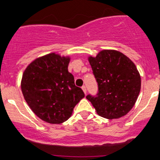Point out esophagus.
Here are the masks:
<instances>
[{"instance_id":"obj_1","label":"esophagus","mask_w":160,"mask_h":160,"mask_svg":"<svg viewBox=\"0 0 160 160\" xmlns=\"http://www.w3.org/2000/svg\"><path fill=\"white\" fill-rule=\"evenodd\" d=\"M82 89H83L84 94H87V88H86L85 86H83V87H82Z\"/></svg>"}]
</instances>
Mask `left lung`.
Returning <instances> with one entry per match:
<instances>
[{"mask_svg":"<svg viewBox=\"0 0 160 160\" xmlns=\"http://www.w3.org/2000/svg\"><path fill=\"white\" fill-rule=\"evenodd\" d=\"M88 61L99 87L97 96L88 95L96 113L107 119L127 115L134 106L141 87L137 67L129 58L112 49L100 51Z\"/></svg>","mask_w":160,"mask_h":160,"instance_id":"8db88e82","label":"left lung"}]
</instances>
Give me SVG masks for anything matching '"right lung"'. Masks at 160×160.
Wrapping results in <instances>:
<instances>
[{"instance_id": "obj_1", "label": "right lung", "mask_w": 160, "mask_h": 160, "mask_svg": "<svg viewBox=\"0 0 160 160\" xmlns=\"http://www.w3.org/2000/svg\"><path fill=\"white\" fill-rule=\"evenodd\" d=\"M70 56L52 52L37 58L22 73L21 90L28 106L40 119L50 124L66 122L84 98L74 77L68 72Z\"/></svg>"}]
</instances>
